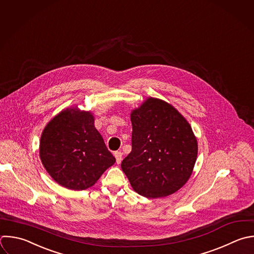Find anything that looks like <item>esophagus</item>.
Wrapping results in <instances>:
<instances>
[{"label":"esophagus","instance_id":"esophagus-1","mask_svg":"<svg viewBox=\"0 0 254 254\" xmlns=\"http://www.w3.org/2000/svg\"><path fill=\"white\" fill-rule=\"evenodd\" d=\"M114 156H115V158H116V163L119 165V164L121 163V161H122V153L117 151V152L114 153Z\"/></svg>","mask_w":254,"mask_h":254}]
</instances>
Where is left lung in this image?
<instances>
[{
    "label": "left lung",
    "mask_w": 254,
    "mask_h": 254,
    "mask_svg": "<svg viewBox=\"0 0 254 254\" xmlns=\"http://www.w3.org/2000/svg\"><path fill=\"white\" fill-rule=\"evenodd\" d=\"M132 151L121 168L133 190L157 198L180 190L190 179L197 156L190 125L171 104L150 97L132 111Z\"/></svg>",
    "instance_id": "obj_1"
}]
</instances>
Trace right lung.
Returning a JSON list of instances; mask_svg holds the SVG:
<instances>
[{
	"label": "right lung",
	"mask_w": 254,
	"mask_h": 254,
	"mask_svg": "<svg viewBox=\"0 0 254 254\" xmlns=\"http://www.w3.org/2000/svg\"><path fill=\"white\" fill-rule=\"evenodd\" d=\"M40 157L50 176L61 186L82 190L93 186L115 163L89 111L66 108L42 133Z\"/></svg>",
	"instance_id": "obj_1"
}]
</instances>
